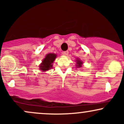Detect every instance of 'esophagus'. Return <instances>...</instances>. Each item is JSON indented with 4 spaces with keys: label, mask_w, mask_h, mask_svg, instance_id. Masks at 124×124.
Listing matches in <instances>:
<instances>
[{
    "label": "esophagus",
    "mask_w": 124,
    "mask_h": 124,
    "mask_svg": "<svg viewBox=\"0 0 124 124\" xmlns=\"http://www.w3.org/2000/svg\"><path fill=\"white\" fill-rule=\"evenodd\" d=\"M68 54H69V52H68V51H63V52H62V54H63V55H65V56H66V55H68Z\"/></svg>",
    "instance_id": "obj_1"
}]
</instances>
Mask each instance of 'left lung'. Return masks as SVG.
Here are the masks:
<instances>
[{
	"label": "left lung",
	"mask_w": 124,
	"mask_h": 124,
	"mask_svg": "<svg viewBox=\"0 0 124 124\" xmlns=\"http://www.w3.org/2000/svg\"><path fill=\"white\" fill-rule=\"evenodd\" d=\"M76 61H77V65H76V66L78 67H79V68H80V67L82 66V62L81 61L79 60V59H78V60H76Z\"/></svg>",
	"instance_id": "1"
}]
</instances>
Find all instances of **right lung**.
Here are the masks:
<instances>
[{"instance_id": "obj_1", "label": "right lung", "mask_w": 124, "mask_h": 124, "mask_svg": "<svg viewBox=\"0 0 124 124\" xmlns=\"http://www.w3.org/2000/svg\"><path fill=\"white\" fill-rule=\"evenodd\" d=\"M56 57V54H48L45 56V59L42 61V63L39 66V69L41 70L45 71L49 70L52 68V63L55 61Z\"/></svg>"}]
</instances>
